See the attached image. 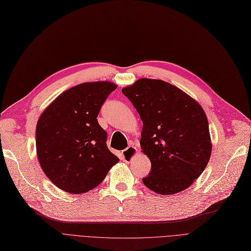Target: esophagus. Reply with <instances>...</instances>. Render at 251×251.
<instances>
[{
  "instance_id": "obj_1",
  "label": "esophagus",
  "mask_w": 251,
  "mask_h": 251,
  "mask_svg": "<svg viewBox=\"0 0 251 251\" xmlns=\"http://www.w3.org/2000/svg\"><path fill=\"white\" fill-rule=\"evenodd\" d=\"M137 153V149L134 147H129L126 150L122 151V160L126 163H129L132 161L134 157L136 156Z\"/></svg>"
}]
</instances>
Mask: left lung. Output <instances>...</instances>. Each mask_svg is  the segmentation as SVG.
<instances>
[{"mask_svg":"<svg viewBox=\"0 0 251 251\" xmlns=\"http://www.w3.org/2000/svg\"><path fill=\"white\" fill-rule=\"evenodd\" d=\"M122 92L143 124L140 147L151 163V173L142 179L144 185L162 195L191 186L203 172L213 149L201 105L160 79H138Z\"/></svg>","mask_w":251,"mask_h":251,"instance_id":"obj_1","label":"left lung"}]
</instances>
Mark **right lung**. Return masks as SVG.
<instances>
[{"instance_id": "add662e5", "label": "right lung", "mask_w": 251, "mask_h": 251, "mask_svg": "<svg viewBox=\"0 0 251 251\" xmlns=\"http://www.w3.org/2000/svg\"><path fill=\"white\" fill-rule=\"evenodd\" d=\"M116 88L110 81L78 84L56 98L39 117L35 131L38 162L58 188L71 194L87 192L119 162L109 151L107 132L97 119Z\"/></svg>"}]
</instances>
